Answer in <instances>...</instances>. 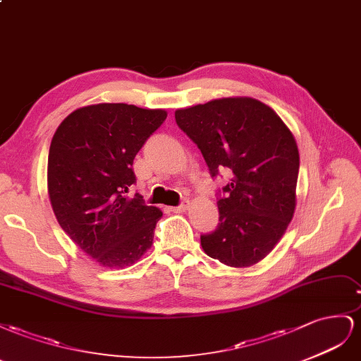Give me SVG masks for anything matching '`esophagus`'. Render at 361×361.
<instances>
[{"label": "esophagus", "instance_id": "1", "mask_svg": "<svg viewBox=\"0 0 361 361\" xmlns=\"http://www.w3.org/2000/svg\"><path fill=\"white\" fill-rule=\"evenodd\" d=\"M188 207H189V201H188V200H183L178 205H175V207H172V212H177V213L186 212Z\"/></svg>", "mask_w": 361, "mask_h": 361}]
</instances>
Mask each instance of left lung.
Masks as SVG:
<instances>
[{
  "instance_id": "left-lung-1",
  "label": "left lung",
  "mask_w": 361,
  "mask_h": 361,
  "mask_svg": "<svg viewBox=\"0 0 361 361\" xmlns=\"http://www.w3.org/2000/svg\"><path fill=\"white\" fill-rule=\"evenodd\" d=\"M177 126L197 143L212 178L224 169L231 181L218 189L219 224L201 234L212 259L252 266L272 251L293 218L300 152L276 113L252 98H222L175 111Z\"/></svg>"
}]
</instances>
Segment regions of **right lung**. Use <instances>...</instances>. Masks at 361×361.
Instances as JSON below:
<instances>
[{"label": "right lung", "mask_w": 361, "mask_h": 361, "mask_svg": "<svg viewBox=\"0 0 361 361\" xmlns=\"http://www.w3.org/2000/svg\"><path fill=\"white\" fill-rule=\"evenodd\" d=\"M131 104L78 109L60 123L48 154V193L63 231L106 267L130 266L151 248L157 207L139 193L133 160L166 119Z\"/></svg>", "instance_id": "1"}]
</instances>
